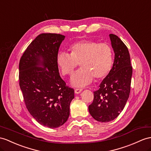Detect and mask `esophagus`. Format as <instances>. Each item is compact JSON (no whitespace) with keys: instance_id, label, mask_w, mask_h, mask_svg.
Wrapping results in <instances>:
<instances>
[{"instance_id":"34e87169","label":"esophagus","mask_w":151,"mask_h":151,"mask_svg":"<svg viewBox=\"0 0 151 151\" xmlns=\"http://www.w3.org/2000/svg\"><path fill=\"white\" fill-rule=\"evenodd\" d=\"M82 90H83L82 88H76V89H75V93H79Z\"/></svg>"}]
</instances>
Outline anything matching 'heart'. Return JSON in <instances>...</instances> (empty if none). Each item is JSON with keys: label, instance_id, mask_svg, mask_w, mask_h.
Segmentation results:
<instances>
[{"label": "heart", "instance_id": "heart-1", "mask_svg": "<svg viewBox=\"0 0 151 151\" xmlns=\"http://www.w3.org/2000/svg\"><path fill=\"white\" fill-rule=\"evenodd\" d=\"M70 54L58 52L56 63L63 76H71L79 65V70L73 74L71 83L75 86H84L95 78L103 79L111 71L113 62L111 47L106 43L83 40L72 43L68 48Z\"/></svg>", "mask_w": 151, "mask_h": 151}]
</instances>
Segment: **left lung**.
Wrapping results in <instances>:
<instances>
[{
  "label": "left lung",
  "instance_id": "left-lung-1",
  "mask_svg": "<svg viewBox=\"0 0 151 151\" xmlns=\"http://www.w3.org/2000/svg\"><path fill=\"white\" fill-rule=\"evenodd\" d=\"M109 37L115 52L113 67L93 91V101L88 106L90 115L101 122L112 121L122 112L129 96L133 73L127 47L116 35Z\"/></svg>",
  "mask_w": 151,
  "mask_h": 151
}]
</instances>
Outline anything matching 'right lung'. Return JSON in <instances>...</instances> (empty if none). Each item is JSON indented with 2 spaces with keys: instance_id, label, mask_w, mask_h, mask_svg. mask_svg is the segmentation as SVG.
<instances>
[{
  "instance_id": "add662e5",
  "label": "right lung",
  "mask_w": 151,
  "mask_h": 151,
  "mask_svg": "<svg viewBox=\"0 0 151 151\" xmlns=\"http://www.w3.org/2000/svg\"><path fill=\"white\" fill-rule=\"evenodd\" d=\"M64 39L60 34L42 33L29 44L19 63V85L25 106L39 124L52 129L67 122L74 98V90L61 78L56 63Z\"/></svg>"
}]
</instances>
